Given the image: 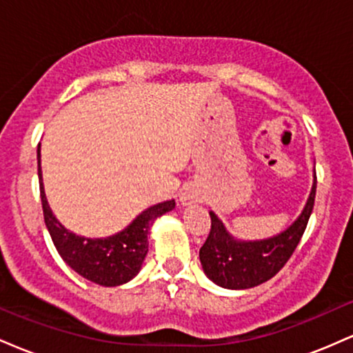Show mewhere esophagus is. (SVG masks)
Instances as JSON below:
<instances>
[{
  "label": "esophagus",
  "mask_w": 353,
  "mask_h": 353,
  "mask_svg": "<svg viewBox=\"0 0 353 353\" xmlns=\"http://www.w3.org/2000/svg\"><path fill=\"white\" fill-rule=\"evenodd\" d=\"M190 202H192V201H190V199H189V197H182V204L189 205V204H190Z\"/></svg>",
  "instance_id": "1"
}]
</instances>
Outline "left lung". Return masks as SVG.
<instances>
[{"instance_id":"8db88e82","label":"left lung","mask_w":353,"mask_h":353,"mask_svg":"<svg viewBox=\"0 0 353 353\" xmlns=\"http://www.w3.org/2000/svg\"><path fill=\"white\" fill-rule=\"evenodd\" d=\"M317 177L305 208L292 224L277 236L262 241H237L225 230L214 212L210 214V232L199 250L204 274L224 289H252L272 279L294 254L305 232L307 222L314 209Z\"/></svg>"}]
</instances>
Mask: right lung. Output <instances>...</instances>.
<instances>
[{
	"label": "right lung",
	"mask_w": 353,
	"mask_h": 353,
	"mask_svg": "<svg viewBox=\"0 0 353 353\" xmlns=\"http://www.w3.org/2000/svg\"><path fill=\"white\" fill-rule=\"evenodd\" d=\"M38 176L46 228L56 250L74 272L104 287H116L134 279L148 255V234L157 217L176 208V202L165 201L141 212L128 228L104 239H89L70 232L52 216L44 194L41 154L38 148Z\"/></svg>",
	"instance_id": "1"
}]
</instances>
